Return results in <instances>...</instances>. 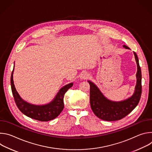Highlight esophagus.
<instances>
[{
    "label": "esophagus",
    "mask_w": 152,
    "mask_h": 152,
    "mask_svg": "<svg viewBox=\"0 0 152 152\" xmlns=\"http://www.w3.org/2000/svg\"><path fill=\"white\" fill-rule=\"evenodd\" d=\"M89 77V75L88 73L86 72H83L81 74V76H80V78L82 79H87Z\"/></svg>",
    "instance_id": "1"
}]
</instances>
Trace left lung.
Instances as JSON below:
<instances>
[{"mask_svg":"<svg viewBox=\"0 0 152 152\" xmlns=\"http://www.w3.org/2000/svg\"><path fill=\"white\" fill-rule=\"evenodd\" d=\"M126 49H129L123 46ZM137 63V85L133 96L121 102H112L106 99L97 86L91 81H88L90 86V100L91 110L99 118L105 121H117L122 119L131 113L138 105L142 93L141 70L137 55L134 52Z\"/></svg>","mask_w":152,"mask_h":152,"instance_id":"8db88e82","label":"left lung"}]
</instances>
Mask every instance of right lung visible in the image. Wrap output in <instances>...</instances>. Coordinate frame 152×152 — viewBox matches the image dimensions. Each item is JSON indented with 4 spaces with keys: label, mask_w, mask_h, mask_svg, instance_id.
Instances as JSON below:
<instances>
[{
    "label": "right lung",
    "mask_w": 152,
    "mask_h": 152,
    "mask_svg": "<svg viewBox=\"0 0 152 152\" xmlns=\"http://www.w3.org/2000/svg\"><path fill=\"white\" fill-rule=\"evenodd\" d=\"M13 71L11 76V85L15 103L18 110L25 115L41 121H48L57 117L64 109V97L67 90L73 86V83L66 85L62 87L55 99L50 103L37 106L26 103L21 99L17 92L13 82Z\"/></svg>",
    "instance_id": "obj_1"
}]
</instances>
